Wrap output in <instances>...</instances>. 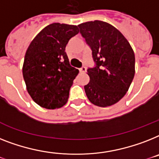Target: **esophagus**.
Masks as SVG:
<instances>
[{
    "mask_svg": "<svg viewBox=\"0 0 159 159\" xmlns=\"http://www.w3.org/2000/svg\"><path fill=\"white\" fill-rule=\"evenodd\" d=\"M79 71H80V73H85V72L86 71V67H82L81 68H79Z\"/></svg>",
    "mask_w": 159,
    "mask_h": 159,
    "instance_id": "34e87169",
    "label": "esophagus"
}]
</instances>
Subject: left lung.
<instances>
[{
  "label": "left lung",
  "instance_id": "1",
  "mask_svg": "<svg viewBox=\"0 0 159 159\" xmlns=\"http://www.w3.org/2000/svg\"><path fill=\"white\" fill-rule=\"evenodd\" d=\"M92 50L95 66L87 69L90 82L84 86L88 100L108 107L128 91L135 75V54L126 37L106 22L95 20L78 25Z\"/></svg>",
  "mask_w": 159,
  "mask_h": 159
}]
</instances>
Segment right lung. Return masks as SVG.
I'll return each mask as SVG.
<instances>
[{
    "label": "right lung",
    "instance_id": "right-lung-1",
    "mask_svg": "<svg viewBox=\"0 0 159 159\" xmlns=\"http://www.w3.org/2000/svg\"><path fill=\"white\" fill-rule=\"evenodd\" d=\"M78 33L77 26L54 23L34 37L26 51L23 76L27 91L42 108L59 109L68 101L79 71L69 64L65 47Z\"/></svg>",
    "mask_w": 159,
    "mask_h": 159
}]
</instances>
